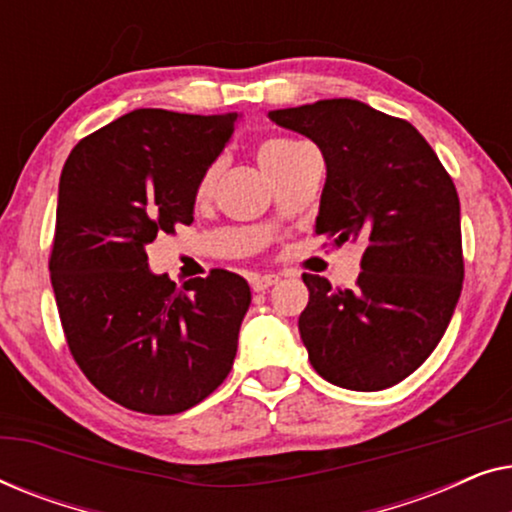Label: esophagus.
Listing matches in <instances>:
<instances>
[{"instance_id":"1","label":"esophagus","mask_w":512,"mask_h":512,"mask_svg":"<svg viewBox=\"0 0 512 512\" xmlns=\"http://www.w3.org/2000/svg\"><path fill=\"white\" fill-rule=\"evenodd\" d=\"M279 282L277 275H261V277H254L251 279V289L256 293H261L265 289H270V286H275Z\"/></svg>"}]
</instances>
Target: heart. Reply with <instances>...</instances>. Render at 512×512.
Here are the masks:
<instances>
[{
    "instance_id": "obj_1",
    "label": "heart",
    "mask_w": 512,
    "mask_h": 512,
    "mask_svg": "<svg viewBox=\"0 0 512 512\" xmlns=\"http://www.w3.org/2000/svg\"><path fill=\"white\" fill-rule=\"evenodd\" d=\"M300 142H293V139H268V142L261 144V149H258V163L265 172H270L272 167L282 163V160L289 156V153L296 149ZM216 174H219V165H209L205 172H202V177L198 181V186H195V195L198 198H207L209 193H212V186L216 181Z\"/></svg>"
}]
</instances>
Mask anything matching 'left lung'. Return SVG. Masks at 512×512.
Returning a JSON list of instances; mask_svg holds the SVG:
<instances>
[{
	"instance_id": "obj_1",
	"label": "left lung",
	"mask_w": 512,
	"mask_h": 512,
	"mask_svg": "<svg viewBox=\"0 0 512 512\" xmlns=\"http://www.w3.org/2000/svg\"><path fill=\"white\" fill-rule=\"evenodd\" d=\"M319 146L326 163L314 233L363 242L354 289L303 275L298 331L312 368L352 391L394 387L443 338L464 282L459 195L429 142L403 118L359 100L270 111Z\"/></svg>"
}]
</instances>
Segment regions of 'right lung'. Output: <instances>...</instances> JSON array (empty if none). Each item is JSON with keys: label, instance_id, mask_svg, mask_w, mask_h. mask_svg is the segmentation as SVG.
<instances>
[{"label": "right lung", "instance_id": "right-lung-1", "mask_svg": "<svg viewBox=\"0 0 512 512\" xmlns=\"http://www.w3.org/2000/svg\"><path fill=\"white\" fill-rule=\"evenodd\" d=\"M237 114L135 109L83 137L62 167L51 284L74 361L111 401L177 415L226 380L247 279L212 270L177 286L146 244L193 221L195 186Z\"/></svg>", "mask_w": 512, "mask_h": 512}]
</instances>
